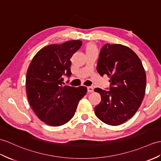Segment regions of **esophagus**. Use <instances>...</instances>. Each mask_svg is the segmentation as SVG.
Here are the masks:
<instances>
[{
  "instance_id": "1",
  "label": "esophagus",
  "mask_w": 161,
  "mask_h": 161,
  "mask_svg": "<svg viewBox=\"0 0 161 161\" xmlns=\"http://www.w3.org/2000/svg\"><path fill=\"white\" fill-rule=\"evenodd\" d=\"M87 92L89 93H92L93 92V88L92 87H87Z\"/></svg>"
}]
</instances>
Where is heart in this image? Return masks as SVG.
<instances>
[{
    "label": "heart",
    "mask_w": 161,
    "mask_h": 161,
    "mask_svg": "<svg viewBox=\"0 0 161 161\" xmlns=\"http://www.w3.org/2000/svg\"><path fill=\"white\" fill-rule=\"evenodd\" d=\"M93 52H97V48L96 45L92 42H89L85 46V53H93Z\"/></svg>",
    "instance_id": "obj_1"
}]
</instances>
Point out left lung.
<instances>
[{"label": "left lung", "mask_w": 161, "mask_h": 161, "mask_svg": "<svg viewBox=\"0 0 161 161\" xmlns=\"http://www.w3.org/2000/svg\"><path fill=\"white\" fill-rule=\"evenodd\" d=\"M97 72L110 78L109 91L96 88L101 96L95 114L104 123L118 126L132 118L146 93V74L136 54L121 44H105L101 49Z\"/></svg>", "instance_id": "1"}]
</instances>
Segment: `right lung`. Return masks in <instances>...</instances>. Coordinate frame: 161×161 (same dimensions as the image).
<instances>
[{
  "label": "right lung",
  "instance_id": "right-lung-1",
  "mask_svg": "<svg viewBox=\"0 0 161 161\" xmlns=\"http://www.w3.org/2000/svg\"><path fill=\"white\" fill-rule=\"evenodd\" d=\"M81 45L80 40H71L45 46L29 66L26 77L28 100L38 118L49 126H59L68 122L87 93L84 86L76 88L63 85V76L72 74L70 58Z\"/></svg>",
  "mask_w": 161,
  "mask_h": 161
}]
</instances>
